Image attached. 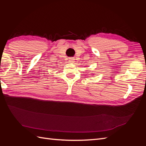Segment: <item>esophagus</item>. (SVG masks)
Returning a JSON list of instances; mask_svg holds the SVG:
<instances>
[{
  "label": "esophagus",
  "mask_w": 146,
  "mask_h": 146,
  "mask_svg": "<svg viewBox=\"0 0 146 146\" xmlns=\"http://www.w3.org/2000/svg\"><path fill=\"white\" fill-rule=\"evenodd\" d=\"M69 61L70 63H72L74 61V58H73V57H70V58H69Z\"/></svg>",
  "instance_id": "1"
}]
</instances>
